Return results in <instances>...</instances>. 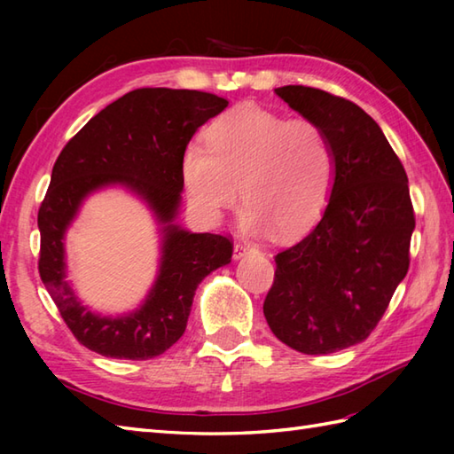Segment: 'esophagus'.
<instances>
[{"label": "esophagus", "mask_w": 454, "mask_h": 454, "mask_svg": "<svg viewBox=\"0 0 454 454\" xmlns=\"http://www.w3.org/2000/svg\"><path fill=\"white\" fill-rule=\"evenodd\" d=\"M252 252H255L254 246H249V244H236V246H234V259H242L244 255L252 254Z\"/></svg>", "instance_id": "34e87169"}]
</instances>
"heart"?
I'll use <instances>...</instances> for the list:
<instances>
[{"instance_id": "heart-1", "label": "heart", "mask_w": 454, "mask_h": 454, "mask_svg": "<svg viewBox=\"0 0 454 454\" xmlns=\"http://www.w3.org/2000/svg\"><path fill=\"white\" fill-rule=\"evenodd\" d=\"M205 142L183 150L179 171L192 212L215 226L242 197L239 224L249 234L306 232L330 197L333 152L310 119L239 105L212 121Z\"/></svg>"}]
</instances>
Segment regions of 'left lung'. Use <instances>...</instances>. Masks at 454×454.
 Listing matches in <instances>:
<instances>
[{
    "label": "left lung",
    "instance_id": "obj_1",
    "mask_svg": "<svg viewBox=\"0 0 454 454\" xmlns=\"http://www.w3.org/2000/svg\"><path fill=\"white\" fill-rule=\"evenodd\" d=\"M275 93L325 132L333 183L310 234L277 254L263 314L285 345L327 355L369 337L408 273L416 228L408 176L379 124L355 103L304 85Z\"/></svg>",
    "mask_w": 454,
    "mask_h": 454
}]
</instances>
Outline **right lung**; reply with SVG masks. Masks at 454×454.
<instances>
[{"instance_id":"obj_1","label":"right lung","mask_w":454,"mask_h":454,"mask_svg":"<svg viewBox=\"0 0 454 454\" xmlns=\"http://www.w3.org/2000/svg\"><path fill=\"white\" fill-rule=\"evenodd\" d=\"M228 101L195 90H134L107 105L66 144L38 210V273L72 333L111 359L146 361L185 333L192 296L202 278L232 262L224 236L183 228L181 153ZM119 186L137 196L159 226L160 259L149 294L130 313L101 315L81 302L67 281L65 234L82 202Z\"/></svg>"}]
</instances>
